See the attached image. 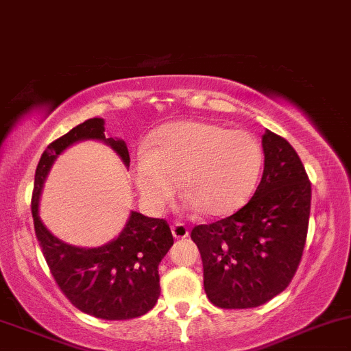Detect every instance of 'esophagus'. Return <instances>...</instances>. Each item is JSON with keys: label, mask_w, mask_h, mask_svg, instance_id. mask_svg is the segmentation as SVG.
Segmentation results:
<instances>
[{"label": "esophagus", "mask_w": 351, "mask_h": 351, "mask_svg": "<svg viewBox=\"0 0 351 351\" xmlns=\"http://www.w3.org/2000/svg\"><path fill=\"white\" fill-rule=\"evenodd\" d=\"M171 233L176 240H180V238L188 237V228L183 225V223H175V225L171 226Z\"/></svg>", "instance_id": "esophagus-1"}]
</instances>
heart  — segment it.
I'll return each instance as SVG.
<instances>
[{
  "label": "heart",
  "instance_id": "heart-1",
  "mask_svg": "<svg viewBox=\"0 0 351 351\" xmlns=\"http://www.w3.org/2000/svg\"><path fill=\"white\" fill-rule=\"evenodd\" d=\"M263 167V148L246 130L217 123L178 121L163 126L138 153L132 173L141 198L161 210L178 190L186 206L221 217L243 206Z\"/></svg>",
  "mask_w": 351,
  "mask_h": 351
}]
</instances>
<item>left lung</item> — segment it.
Wrapping results in <instances>:
<instances>
[{"mask_svg": "<svg viewBox=\"0 0 351 351\" xmlns=\"http://www.w3.org/2000/svg\"><path fill=\"white\" fill-rule=\"evenodd\" d=\"M265 168L243 208L210 225H196L191 240L203 261V285L215 306L263 305L293 280L306 243L311 183L293 146L263 134Z\"/></svg>", "mask_w": 351, "mask_h": 351, "instance_id": "8db88e82", "label": "left lung"}]
</instances>
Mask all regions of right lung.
I'll use <instances>...</instances> for the list:
<instances>
[{
    "label": "right lung",
    "mask_w": 351,
    "mask_h": 351,
    "mask_svg": "<svg viewBox=\"0 0 351 351\" xmlns=\"http://www.w3.org/2000/svg\"><path fill=\"white\" fill-rule=\"evenodd\" d=\"M82 140L106 141L123 163L130 165L125 141L105 138L101 118L86 119L49 143L34 173V233L56 285L78 310L103 319L138 318L148 313L160 296L158 265L173 245L168 223L133 211L117 240L98 248H78L53 237L38 217L41 188L53 161L69 145Z\"/></svg>",
    "instance_id": "right-lung-1"
}]
</instances>
